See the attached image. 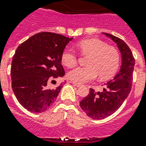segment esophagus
<instances>
[{"label": "esophagus", "mask_w": 146, "mask_h": 146, "mask_svg": "<svg viewBox=\"0 0 146 146\" xmlns=\"http://www.w3.org/2000/svg\"><path fill=\"white\" fill-rule=\"evenodd\" d=\"M72 84L74 85V86L77 87V88H79V87H81V84H78V83H76V82H71Z\"/></svg>", "instance_id": "1"}]
</instances>
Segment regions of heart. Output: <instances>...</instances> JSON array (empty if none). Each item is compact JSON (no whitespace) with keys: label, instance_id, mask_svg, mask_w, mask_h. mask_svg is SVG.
I'll list each match as a JSON object with an SVG mask.
<instances>
[{"label":"heart","instance_id":"obj_1","mask_svg":"<svg viewBox=\"0 0 146 146\" xmlns=\"http://www.w3.org/2000/svg\"><path fill=\"white\" fill-rule=\"evenodd\" d=\"M78 47L84 54L89 55L88 66L70 71L67 76L71 81L84 84L94 80L98 75L101 79H108L117 72L120 62V55L115 48L97 38L81 41ZM62 62L67 67H73L76 64L77 56L73 49H64L62 54Z\"/></svg>","mask_w":146,"mask_h":146}]
</instances>
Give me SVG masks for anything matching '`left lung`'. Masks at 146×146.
Instances as JSON below:
<instances>
[{"label": "left lung", "instance_id": "1", "mask_svg": "<svg viewBox=\"0 0 146 146\" xmlns=\"http://www.w3.org/2000/svg\"><path fill=\"white\" fill-rule=\"evenodd\" d=\"M117 44L121 53L120 70L111 80L105 84L102 92L90 93L80 102V106L87 116L94 119H102L111 116L119 108L128 97L132 85L135 60L129 46L122 39L109 33H102Z\"/></svg>", "mask_w": 146, "mask_h": 146}]
</instances>
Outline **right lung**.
I'll list each match as a JSON object with an SVG mask.
<instances>
[{
    "mask_svg": "<svg viewBox=\"0 0 146 146\" xmlns=\"http://www.w3.org/2000/svg\"><path fill=\"white\" fill-rule=\"evenodd\" d=\"M73 39L44 32L33 35L18 46L11 67L12 88L24 108L40 113L54 103L64 84L51 88L50 83L65 74L62 54Z\"/></svg>",
    "mask_w": 146,
    "mask_h": 146,
    "instance_id": "right-lung-1",
    "label": "right lung"
}]
</instances>
